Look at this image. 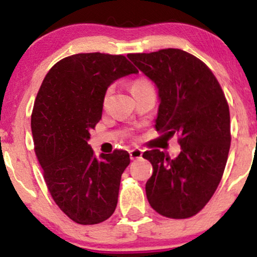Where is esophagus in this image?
I'll return each mask as SVG.
<instances>
[{
	"label": "esophagus",
	"mask_w": 257,
	"mask_h": 257,
	"mask_svg": "<svg viewBox=\"0 0 257 257\" xmlns=\"http://www.w3.org/2000/svg\"><path fill=\"white\" fill-rule=\"evenodd\" d=\"M129 156H131V159H140L143 157V150L140 149H133L129 151Z\"/></svg>",
	"instance_id": "34e87169"
}]
</instances>
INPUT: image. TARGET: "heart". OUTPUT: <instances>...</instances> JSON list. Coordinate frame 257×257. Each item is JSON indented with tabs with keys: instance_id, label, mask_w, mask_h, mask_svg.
Returning <instances> with one entry per match:
<instances>
[{
	"instance_id": "b5f03b06",
	"label": "heart",
	"mask_w": 257,
	"mask_h": 257,
	"mask_svg": "<svg viewBox=\"0 0 257 257\" xmlns=\"http://www.w3.org/2000/svg\"><path fill=\"white\" fill-rule=\"evenodd\" d=\"M149 87H152L151 83H150V81H147L146 78H138L131 84V91L132 93H134V91L145 89V88H149Z\"/></svg>"
}]
</instances>
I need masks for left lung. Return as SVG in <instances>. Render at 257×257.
I'll return each instance as SVG.
<instances>
[{"label":"left lung","instance_id":"obj_1","mask_svg":"<svg viewBox=\"0 0 257 257\" xmlns=\"http://www.w3.org/2000/svg\"><path fill=\"white\" fill-rule=\"evenodd\" d=\"M158 89L156 129L179 137L181 152L170 159L159 150L144 152L151 162L146 182L150 205L163 216L187 219L210 200L225 170L229 108L219 82L198 58L181 49L128 54Z\"/></svg>","mask_w":257,"mask_h":257}]
</instances>
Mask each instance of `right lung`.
I'll return each mask as SVG.
<instances>
[{
	"mask_svg": "<svg viewBox=\"0 0 257 257\" xmlns=\"http://www.w3.org/2000/svg\"><path fill=\"white\" fill-rule=\"evenodd\" d=\"M135 67L123 55L81 53L49 70L35 100L31 131L38 163L52 198L79 225H95L113 214L129 153L100 158L88 140L101 119L107 88Z\"/></svg>",
	"mask_w": 257,
	"mask_h": 257,
	"instance_id": "add662e5",
	"label": "right lung"
}]
</instances>
